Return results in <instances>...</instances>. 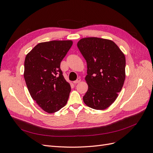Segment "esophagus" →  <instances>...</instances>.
<instances>
[{
    "label": "esophagus",
    "mask_w": 153,
    "mask_h": 153,
    "mask_svg": "<svg viewBox=\"0 0 153 153\" xmlns=\"http://www.w3.org/2000/svg\"><path fill=\"white\" fill-rule=\"evenodd\" d=\"M80 81H81V79H80V78H77V79H76L75 81H74L73 83H74V84H78V83H79Z\"/></svg>",
    "instance_id": "obj_1"
}]
</instances>
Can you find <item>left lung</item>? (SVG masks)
<instances>
[{"mask_svg": "<svg viewBox=\"0 0 153 153\" xmlns=\"http://www.w3.org/2000/svg\"><path fill=\"white\" fill-rule=\"evenodd\" d=\"M87 62L85 79L88 90L83 97L86 105L105 110L121 92L125 80L126 59L114 41L99 38H82L77 43Z\"/></svg>", "mask_w": 153, "mask_h": 153, "instance_id": "1", "label": "left lung"}]
</instances>
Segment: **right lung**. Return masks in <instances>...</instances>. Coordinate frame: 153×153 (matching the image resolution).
Instances as JSON below:
<instances>
[{
  "mask_svg": "<svg viewBox=\"0 0 153 153\" xmlns=\"http://www.w3.org/2000/svg\"><path fill=\"white\" fill-rule=\"evenodd\" d=\"M73 45L71 40L40 43L26 55L24 76L32 98L47 113L64 107L71 91L60 68Z\"/></svg>",
  "mask_w": 153,
  "mask_h": 153,
  "instance_id": "obj_1",
  "label": "right lung"
}]
</instances>
